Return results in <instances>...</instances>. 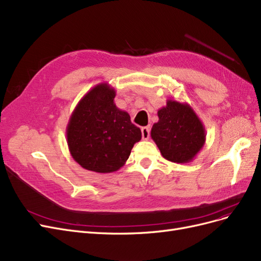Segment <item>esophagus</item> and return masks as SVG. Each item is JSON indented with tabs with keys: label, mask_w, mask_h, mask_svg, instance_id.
<instances>
[{
	"label": "esophagus",
	"mask_w": 261,
	"mask_h": 261,
	"mask_svg": "<svg viewBox=\"0 0 261 261\" xmlns=\"http://www.w3.org/2000/svg\"><path fill=\"white\" fill-rule=\"evenodd\" d=\"M141 131H142V138L144 140H147L149 138V134H150L149 127H143L141 129Z\"/></svg>",
	"instance_id": "esophagus-1"
}]
</instances>
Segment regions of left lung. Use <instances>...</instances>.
<instances>
[{
  "instance_id": "1",
  "label": "left lung",
  "mask_w": 261,
  "mask_h": 261,
  "mask_svg": "<svg viewBox=\"0 0 261 261\" xmlns=\"http://www.w3.org/2000/svg\"><path fill=\"white\" fill-rule=\"evenodd\" d=\"M157 115L150 137L163 157L176 164L192 162L206 141L204 124L196 113L188 103L168 99Z\"/></svg>"
}]
</instances>
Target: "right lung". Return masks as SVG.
Here are the masks:
<instances>
[{
	"instance_id": "1",
	"label": "right lung",
	"mask_w": 261,
	"mask_h": 261,
	"mask_svg": "<svg viewBox=\"0 0 261 261\" xmlns=\"http://www.w3.org/2000/svg\"><path fill=\"white\" fill-rule=\"evenodd\" d=\"M115 96L114 88L106 82L99 83L79 100L67 124L69 152L87 170L98 173L119 170L142 138L129 114L116 106Z\"/></svg>"
}]
</instances>
